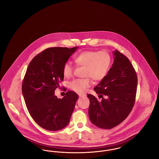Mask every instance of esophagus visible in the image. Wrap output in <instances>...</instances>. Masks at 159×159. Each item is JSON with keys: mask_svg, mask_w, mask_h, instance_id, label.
<instances>
[{"mask_svg": "<svg viewBox=\"0 0 159 159\" xmlns=\"http://www.w3.org/2000/svg\"><path fill=\"white\" fill-rule=\"evenodd\" d=\"M78 95H79V97H80V98H83V97L85 96V94H79Z\"/></svg>", "mask_w": 159, "mask_h": 159, "instance_id": "esophagus-1", "label": "esophagus"}]
</instances>
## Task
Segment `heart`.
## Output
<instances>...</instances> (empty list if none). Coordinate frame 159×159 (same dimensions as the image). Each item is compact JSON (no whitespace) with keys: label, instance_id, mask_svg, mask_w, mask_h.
<instances>
[{"label":"heart","instance_id":"1","mask_svg":"<svg viewBox=\"0 0 159 159\" xmlns=\"http://www.w3.org/2000/svg\"><path fill=\"white\" fill-rule=\"evenodd\" d=\"M75 61L79 66H85L83 79H75L69 83L70 89L83 93L93 84L92 78L95 81L103 80L108 72L111 64V57L107 51H84L76 56ZM74 67L70 61L65 63L63 74L65 78L74 74Z\"/></svg>","mask_w":159,"mask_h":159}]
</instances>
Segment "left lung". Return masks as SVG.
Returning a JSON list of instances; mask_svg holds the SVG:
<instances>
[{
	"label": "left lung",
	"mask_w": 159,
	"mask_h": 159,
	"mask_svg": "<svg viewBox=\"0 0 159 159\" xmlns=\"http://www.w3.org/2000/svg\"><path fill=\"white\" fill-rule=\"evenodd\" d=\"M114 63L106 76L94 88L102 96L99 102L92 94L89 116L94 125L111 129L122 123L134 107L136 94L138 78L135 70L127 57L120 52H113ZM102 94L107 96L105 99Z\"/></svg>",
	"instance_id": "8db88e82"
}]
</instances>
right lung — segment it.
Masks as SVG:
<instances>
[{"instance_id": "right-lung-1", "label": "right lung", "mask_w": 159, "mask_h": 159, "mask_svg": "<svg viewBox=\"0 0 159 159\" xmlns=\"http://www.w3.org/2000/svg\"><path fill=\"white\" fill-rule=\"evenodd\" d=\"M77 47H51L36 56L30 62L22 83V93L29 112L42 128L56 131L68 125L78 94L67 91L62 99L54 95L63 81V67Z\"/></svg>"}]
</instances>
